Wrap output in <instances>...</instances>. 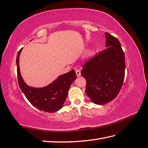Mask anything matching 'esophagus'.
<instances>
[{
	"instance_id": "34e87169",
	"label": "esophagus",
	"mask_w": 148,
	"mask_h": 148,
	"mask_svg": "<svg viewBox=\"0 0 148 148\" xmlns=\"http://www.w3.org/2000/svg\"><path fill=\"white\" fill-rule=\"evenodd\" d=\"M76 76L78 77L79 76L81 75V71L79 70H78V69H76Z\"/></svg>"
}]
</instances>
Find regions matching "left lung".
<instances>
[{
	"label": "left lung",
	"mask_w": 148,
	"mask_h": 148,
	"mask_svg": "<svg viewBox=\"0 0 148 148\" xmlns=\"http://www.w3.org/2000/svg\"><path fill=\"white\" fill-rule=\"evenodd\" d=\"M106 47L82 66L86 94L92 102L103 105L117 97L123 85L125 56L119 40L105 33Z\"/></svg>",
	"instance_id": "obj_1"
}]
</instances>
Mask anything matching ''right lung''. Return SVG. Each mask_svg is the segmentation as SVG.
I'll return each mask as SVG.
<instances>
[{"instance_id": "right-lung-1", "label": "right lung", "mask_w": 148, "mask_h": 148, "mask_svg": "<svg viewBox=\"0 0 148 148\" xmlns=\"http://www.w3.org/2000/svg\"><path fill=\"white\" fill-rule=\"evenodd\" d=\"M22 49L17 54L16 61L18 83L20 89L27 100L40 110L50 113L58 111L62 108L72 82L76 79L75 71L73 69L67 73L61 75L45 87H31L26 85L20 74L19 56Z\"/></svg>"}]
</instances>
